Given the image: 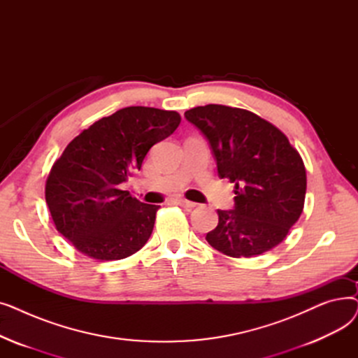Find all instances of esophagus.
Wrapping results in <instances>:
<instances>
[{"label": "esophagus", "mask_w": 358, "mask_h": 358, "mask_svg": "<svg viewBox=\"0 0 358 358\" xmlns=\"http://www.w3.org/2000/svg\"><path fill=\"white\" fill-rule=\"evenodd\" d=\"M177 204L181 206V208L187 209V210H192L193 208H196V206H197V203L189 201V200H185V199H178V200H177Z\"/></svg>", "instance_id": "esophagus-1"}]
</instances>
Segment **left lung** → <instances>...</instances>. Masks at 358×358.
I'll return each mask as SVG.
<instances>
[{
  "label": "left lung",
  "mask_w": 358,
  "mask_h": 358,
  "mask_svg": "<svg viewBox=\"0 0 358 358\" xmlns=\"http://www.w3.org/2000/svg\"><path fill=\"white\" fill-rule=\"evenodd\" d=\"M209 142L220 178L235 184V206L217 210L206 241L229 257H255L286 238L303 212L306 169L283 131L254 113L220 104L184 113Z\"/></svg>",
  "instance_id": "8db88e82"
}]
</instances>
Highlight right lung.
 <instances>
[{"label":"right lung","mask_w":358,"mask_h":358,"mask_svg":"<svg viewBox=\"0 0 358 358\" xmlns=\"http://www.w3.org/2000/svg\"><path fill=\"white\" fill-rule=\"evenodd\" d=\"M180 122L177 111L131 106L69 142L50 169L45 197L56 229L80 252L111 261L145 245L159 206L141 203L120 184Z\"/></svg>","instance_id":"add662e5"}]
</instances>
